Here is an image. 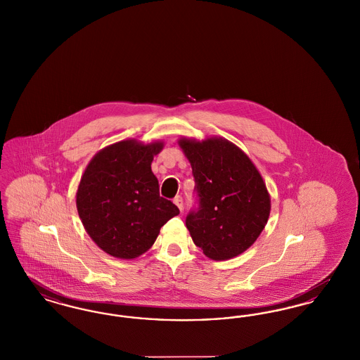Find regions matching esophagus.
<instances>
[{
  "instance_id": "esophagus-1",
  "label": "esophagus",
  "mask_w": 360,
  "mask_h": 360,
  "mask_svg": "<svg viewBox=\"0 0 360 360\" xmlns=\"http://www.w3.org/2000/svg\"><path fill=\"white\" fill-rule=\"evenodd\" d=\"M174 204L178 206V209H179L181 212L184 210V206H185V204H184V198H182L181 195H176V197L174 198Z\"/></svg>"
}]
</instances>
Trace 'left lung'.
<instances>
[{"label":"left lung","instance_id":"left-lung-1","mask_svg":"<svg viewBox=\"0 0 360 360\" xmlns=\"http://www.w3.org/2000/svg\"><path fill=\"white\" fill-rule=\"evenodd\" d=\"M191 165L197 207L186 216L191 239L213 260L238 257L254 244L270 216V195L254 163L221 137L181 139Z\"/></svg>","mask_w":360,"mask_h":360}]
</instances>
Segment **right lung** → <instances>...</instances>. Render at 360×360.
Segmentation results:
<instances>
[{
	"mask_svg": "<svg viewBox=\"0 0 360 360\" xmlns=\"http://www.w3.org/2000/svg\"><path fill=\"white\" fill-rule=\"evenodd\" d=\"M163 143H115L87 165L77 191L86 232L106 254L134 259L151 248L160 228L179 209L160 197L151 170Z\"/></svg>",
	"mask_w": 360,
	"mask_h": 360,
	"instance_id": "1",
	"label": "right lung"
}]
</instances>
